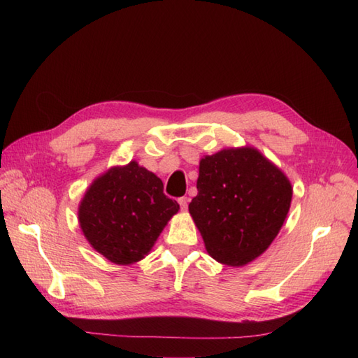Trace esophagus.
I'll return each mask as SVG.
<instances>
[{
  "label": "esophagus",
  "instance_id": "1",
  "mask_svg": "<svg viewBox=\"0 0 358 358\" xmlns=\"http://www.w3.org/2000/svg\"><path fill=\"white\" fill-rule=\"evenodd\" d=\"M178 204H180L181 210H186L187 206H189V199H187V196H180V199H178Z\"/></svg>",
  "mask_w": 358,
  "mask_h": 358
}]
</instances>
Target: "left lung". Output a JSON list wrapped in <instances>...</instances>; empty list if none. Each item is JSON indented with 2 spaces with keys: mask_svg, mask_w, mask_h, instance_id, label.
Wrapping results in <instances>:
<instances>
[{
  "mask_svg": "<svg viewBox=\"0 0 358 358\" xmlns=\"http://www.w3.org/2000/svg\"><path fill=\"white\" fill-rule=\"evenodd\" d=\"M196 189L189 212L209 255L227 266L246 264L269 248L292 199L285 173L250 148L204 157Z\"/></svg>",
  "mask_w": 358,
  "mask_h": 358,
  "instance_id": "8db88e82",
  "label": "left lung"
}]
</instances>
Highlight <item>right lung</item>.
Returning a JSON list of instances; mask_svg holds the SVG:
<instances>
[{
  "mask_svg": "<svg viewBox=\"0 0 358 358\" xmlns=\"http://www.w3.org/2000/svg\"><path fill=\"white\" fill-rule=\"evenodd\" d=\"M180 209L155 173L131 162L113 167L89 187L78 210L80 226L95 250L117 264L141 260Z\"/></svg>",
  "mask_w": 358,
  "mask_h": 358,
  "instance_id": "add662e5",
  "label": "right lung"
}]
</instances>
